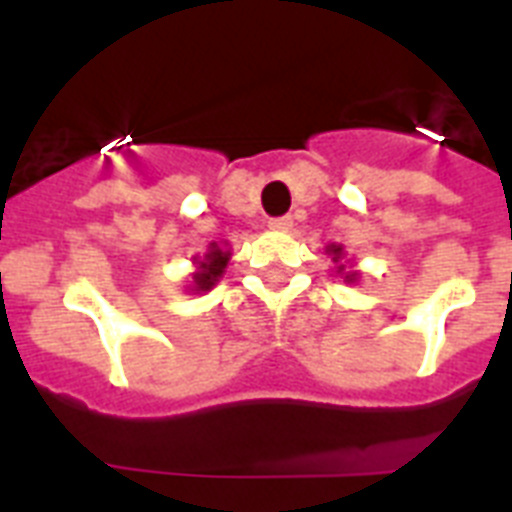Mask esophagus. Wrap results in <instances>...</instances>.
<instances>
[{
	"mask_svg": "<svg viewBox=\"0 0 512 512\" xmlns=\"http://www.w3.org/2000/svg\"><path fill=\"white\" fill-rule=\"evenodd\" d=\"M268 225H271L273 231H292V225L295 223H292V217L287 215V217H273Z\"/></svg>",
	"mask_w": 512,
	"mask_h": 512,
	"instance_id": "34e87169",
	"label": "esophagus"
}]
</instances>
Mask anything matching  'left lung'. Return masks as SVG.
<instances>
[{
	"label": "left lung",
	"instance_id": "1",
	"mask_svg": "<svg viewBox=\"0 0 512 512\" xmlns=\"http://www.w3.org/2000/svg\"><path fill=\"white\" fill-rule=\"evenodd\" d=\"M327 252H329V255H332V263H337V273H345V281H348V284H356L358 273L356 271H345V265L340 263V260H342V247L332 244V247H327Z\"/></svg>",
	"mask_w": 512,
	"mask_h": 512
}]
</instances>
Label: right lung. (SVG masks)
I'll return each mask as SVG.
<instances>
[{
  "mask_svg": "<svg viewBox=\"0 0 512 512\" xmlns=\"http://www.w3.org/2000/svg\"><path fill=\"white\" fill-rule=\"evenodd\" d=\"M231 260V249L225 247H212L207 249V255L196 257V273L191 276V292H207L220 281V276L225 273V265Z\"/></svg>",
  "mask_w": 512,
  "mask_h": 512,
  "instance_id": "1",
  "label": "right lung"
}]
</instances>
